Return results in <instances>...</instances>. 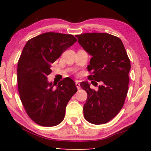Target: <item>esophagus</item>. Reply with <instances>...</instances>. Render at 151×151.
<instances>
[{
    "label": "esophagus",
    "mask_w": 151,
    "mask_h": 151,
    "mask_svg": "<svg viewBox=\"0 0 151 151\" xmlns=\"http://www.w3.org/2000/svg\"><path fill=\"white\" fill-rule=\"evenodd\" d=\"M75 85H76V88H77L78 89H80L81 88V85H80V83H79V81H75Z\"/></svg>",
    "instance_id": "obj_1"
}]
</instances>
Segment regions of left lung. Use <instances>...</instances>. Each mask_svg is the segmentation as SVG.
I'll use <instances>...</instances> for the list:
<instances>
[{"mask_svg": "<svg viewBox=\"0 0 151 151\" xmlns=\"http://www.w3.org/2000/svg\"><path fill=\"white\" fill-rule=\"evenodd\" d=\"M84 50L92 56L87 69L91 81L103 82L96 91L88 82H82L87 99L83 106L85 119L94 124H104L122 109L129 90L131 63L122 40L108 33L76 35ZM92 81L91 83H93Z\"/></svg>", "mask_w": 151, "mask_h": 151, "instance_id": "left-lung-1", "label": "left lung"}]
</instances>
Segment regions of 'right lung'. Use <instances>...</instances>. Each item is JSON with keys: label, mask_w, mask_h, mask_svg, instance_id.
<instances>
[{"label": "right lung", "mask_w": 151, "mask_h": 151, "mask_svg": "<svg viewBox=\"0 0 151 151\" xmlns=\"http://www.w3.org/2000/svg\"><path fill=\"white\" fill-rule=\"evenodd\" d=\"M76 40L72 35L45 32L28 40L22 51L17 68L20 99L29 116L40 126L60 124L68 101L77 91L68 77L56 88L47 80L52 63Z\"/></svg>", "instance_id": "1"}]
</instances>
